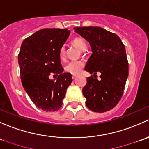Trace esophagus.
Returning a JSON list of instances; mask_svg holds the SVG:
<instances>
[{
  "instance_id": "obj_1",
  "label": "esophagus",
  "mask_w": 149,
  "mask_h": 149,
  "mask_svg": "<svg viewBox=\"0 0 149 149\" xmlns=\"http://www.w3.org/2000/svg\"><path fill=\"white\" fill-rule=\"evenodd\" d=\"M72 79H73V80H75V79H76V76H72Z\"/></svg>"
}]
</instances>
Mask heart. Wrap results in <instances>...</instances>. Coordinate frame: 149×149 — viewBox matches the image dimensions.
I'll list each match as a JSON object with an SVG mask.
<instances>
[{
  "mask_svg": "<svg viewBox=\"0 0 149 149\" xmlns=\"http://www.w3.org/2000/svg\"><path fill=\"white\" fill-rule=\"evenodd\" d=\"M73 44L75 47H76L78 49L81 51L85 50L86 47V42H84V40L83 39L80 38V37H76V38H75L73 40ZM59 55L61 60H63L65 58V49L64 47H62L60 49ZM84 65V63L81 61H70V62H69L65 66V70L68 73L76 76V75L79 74L81 73V70L83 69Z\"/></svg>",
  "mask_w": 149,
  "mask_h": 149,
  "instance_id": "obj_1",
  "label": "heart"
}]
</instances>
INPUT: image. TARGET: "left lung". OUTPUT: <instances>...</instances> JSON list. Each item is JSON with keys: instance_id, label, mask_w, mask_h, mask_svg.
I'll return each mask as SVG.
<instances>
[{"instance_id": "8db88e82", "label": "left lung", "mask_w": 149, "mask_h": 149, "mask_svg": "<svg viewBox=\"0 0 149 149\" xmlns=\"http://www.w3.org/2000/svg\"><path fill=\"white\" fill-rule=\"evenodd\" d=\"M89 42L92 55L85 70L101 73L100 81L88 77L82 92L88 109L104 112L113 109L120 100L128 76V62L125 45L117 34L98 26L73 28Z\"/></svg>"}]
</instances>
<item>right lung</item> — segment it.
Here are the masks:
<instances>
[{
    "label": "right lung",
    "instance_id": "1",
    "mask_svg": "<svg viewBox=\"0 0 149 149\" xmlns=\"http://www.w3.org/2000/svg\"><path fill=\"white\" fill-rule=\"evenodd\" d=\"M70 34L67 29H43L25 39L18 55L24 88L33 103L42 110L53 112L63 104L72 76L63 73L60 49ZM58 76L51 80V73Z\"/></svg>",
    "mask_w": 149,
    "mask_h": 149
}]
</instances>
